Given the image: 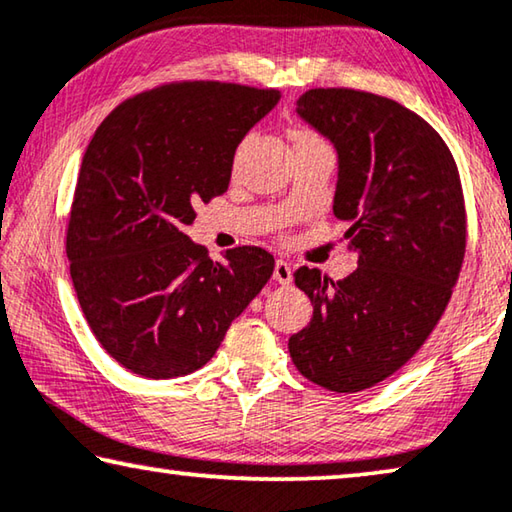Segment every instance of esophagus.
I'll use <instances>...</instances> for the list:
<instances>
[{
  "label": "esophagus",
  "instance_id": "esophagus-1",
  "mask_svg": "<svg viewBox=\"0 0 512 512\" xmlns=\"http://www.w3.org/2000/svg\"><path fill=\"white\" fill-rule=\"evenodd\" d=\"M273 280L280 282V285H289V282L294 280V271H291V266L285 262V259H278V262H275Z\"/></svg>",
  "mask_w": 512,
  "mask_h": 512
}]
</instances>
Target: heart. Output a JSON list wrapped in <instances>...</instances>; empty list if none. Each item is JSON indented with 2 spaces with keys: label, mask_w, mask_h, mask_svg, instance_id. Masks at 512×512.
I'll list each match as a JSON object with an SVG mask.
<instances>
[{
  "label": "heart",
  "mask_w": 512,
  "mask_h": 512,
  "mask_svg": "<svg viewBox=\"0 0 512 512\" xmlns=\"http://www.w3.org/2000/svg\"><path fill=\"white\" fill-rule=\"evenodd\" d=\"M291 139H294V141H310V139H319V136L307 132V129H294V132H291Z\"/></svg>",
  "instance_id": "1"
}]
</instances>
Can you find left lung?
<instances>
[{
    "instance_id": "8db88e82",
    "label": "left lung",
    "mask_w": 512,
    "mask_h": 512,
    "mask_svg": "<svg viewBox=\"0 0 512 512\" xmlns=\"http://www.w3.org/2000/svg\"><path fill=\"white\" fill-rule=\"evenodd\" d=\"M296 111L335 143L332 209L360 257L337 282L307 266L294 273L314 314L289 355L307 380L353 394L399 371L442 319L465 259V196L449 145L403 104L312 88Z\"/></svg>"
}]
</instances>
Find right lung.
<instances>
[{"label": "right lung", "mask_w": 512, "mask_h": 512, "mask_svg": "<svg viewBox=\"0 0 512 512\" xmlns=\"http://www.w3.org/2000/svg\"><path fill=\"white\" fill-rule=\"evenodd\" d=\"M275 88L170 81L120 102L95 129L72 198L66 255L81 312L113 360L143 378L186 376L273 275L257 246L212 262L184 230L223 196L237 145Z\"/></svg>", "instance_id": "1"}]
</instances>
